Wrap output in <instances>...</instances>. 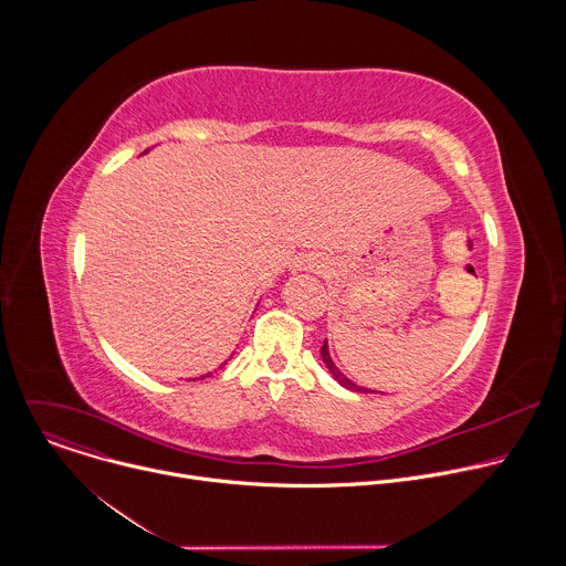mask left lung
<instances>
[{
    "label": "left lung",
    "mask_w": 566,
    "mask_h": 566,
    "mask_svg": "<svg viewBox=\"0 0 566 566\" xmlns=\"http://www.w3.org/2000/svg\"><path fill=\"white\" fill-rule=\"evenodd\" d=\"M319 356H322V360H325V365H327V369L332 371V376L343 385V387H347V389H352V391H371V389H365V387H360V385H354L336 365H334V360H332V356H329V347H327V340H325V345H322V349H319Z\"/></svg>",
    "instance_id": "8db88e82"
}]
</instances>
